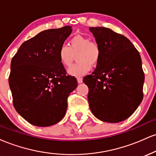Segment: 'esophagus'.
Here are the masks:
<instances>
[{
	"label": "esophagus",
	"mask_w": 156,
	"mask_h": 156,
	"mask_svg": "<svg viewBox=\"0 0 156 156\" xmlns=\"http://www.w3.org/2000/svg\"><path fill=\"white\" fill-rule=\"evenodd\" d=\"M77 80H78V83H81L82 82H83V78H80V77H78V78H77Z\"/></svg>",
	"instance_id": "obj_1"
}]
</instances>
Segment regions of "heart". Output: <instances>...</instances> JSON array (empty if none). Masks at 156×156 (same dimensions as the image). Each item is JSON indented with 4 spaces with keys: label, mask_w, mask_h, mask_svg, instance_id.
Instances as JSON below:
<instances>
[{
    "label": "heart",
    "mask_w": 156,
    "mask_h": 156,
    "mask_svg": "<svg viewBox=\"0 0 156 156\" xmlns=\"http://www.w3.org/2000/svg\"><path fill=\"white\" fill-rule=\"evenodd\" d=\"M76 54L78 63L68 69V73L73 76H81L88 73L99 62L101 55L100 45L94 41L83 36L77 35L69 40L67 45L61 46L58 52L60 63L65 67L72 65L74 55Z\"/></svg>",
    "instance_id": "1"
}]
</instances>
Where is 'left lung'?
Masks as SVG:
<instances>
[{
    "mask_svg": "<svg viewBox=\"0 0 156 156\" xmlns=\"http://www.w3.org/2000/svg\"><path fill=\"white\" fill-rule=\"evenodd\" d=\"M89 31L101 50L96 69L83 80L89 88V108L101 121H124L143 99L141 56L129 39L110 28L90 27Z\"/></svg>",
    "mask_w": 156,
    "mask_h": 156,
    "instance_id": "8db88e82",
    "label": "left lung"
}]
</instances>
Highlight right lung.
Segmentation results:
<instances>
[{
  "label": "right lung",
  "mask_w": 156,
  "mask_h": 156,
  "mask_svg": "<svg viewBox=\"0 0 156 156\" xmlns=\"http://www.w3.org/2000/svg\"><path fill=\"white\" fill-rule=\"evenodd\" d=\"M71 32L69 26L40 32L23 42L12 59L9 83L14 107L36 126L62 120L68 96L78 87L76 78L67 76L58 57Z\"/></svg>",
  "instance_id": "right-lung-1"
}]
</instances>
